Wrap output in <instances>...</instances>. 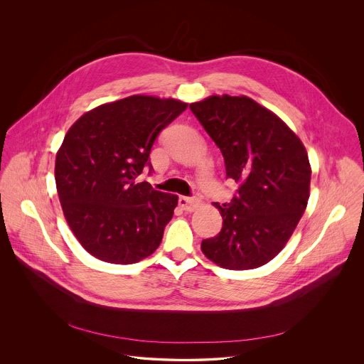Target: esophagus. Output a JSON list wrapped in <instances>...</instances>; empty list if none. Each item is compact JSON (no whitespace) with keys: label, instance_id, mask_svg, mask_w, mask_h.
I'll return each mask as SVG.
<instances>
[{"label":"esophagus","instance_id":"1","mask_svg":"<svg viewBox=\"0 0 364 364\" xmlns=\"http://www.w3.org/2000/svg\"><path fill=\"white\" fill-rule=\"evenodd\" d=\"M178 204L181 205L183 210H186V212H193V210H196L197 207L200 205V198L196 197V196H188V197L181 196V197L178 198Z\"/></svg>","mask_w":364,"mask_h":364}]
</instances>
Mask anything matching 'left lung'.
<instances>
[{
  "instance_id": "8db88e82",
  "label": "left lung",
  "mask_w": 364,
  "mask_h": 364,
  "mask_svg": "<svg viewBox=\"0 0 364 364\" xmlns=\"http://www.w3.org/2000/svg\"><path fill=\"white\" fill-rule=\"evenodd\" d=\"M220 148L226 178L239 187L219 207L222 230L201 242L222 268L268 264L295 230L309 197L311 168L301 139L271 111L246 96H210L190 105Z\"/></svg>"
}]
</instances>
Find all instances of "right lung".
Masks as SVG:
<instances>
[{
    "label": "right lung",
    "mask_w": 364,
    "mask_h": 364,
    "mask_svg": "<svg viewBox=\"0 0 364 364\" xmlns=\"http://www.w3.org/2000/svg\"><path fill=\"white\" fill-rule=\"evenodd\" d=\"M187 103L134 95L80 117L56 155V187L80 245L103 262L129 265L155 252L178 197L138 176L151 148Z\"/></svg>",
    "instance_id": "obj_1"
}]
</instances>
